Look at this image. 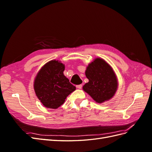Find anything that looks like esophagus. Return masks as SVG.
Masks as SVG:
<instances>
[{"label": "esophagus", "instance_id": "esophagus-1", "mask_svg": "<svg viewBox=\"0 0 152 152\" xmlns=\"http://www.w3.org/2000/svg\"><path fill=\"white\" fill-rule=\"evenodd\" d=\"M82 84L76 86V87H77V89H80L82 88Z\"/></svg>", "mask_w": 152, "mask_h": 152}]
</instances>
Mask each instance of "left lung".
I'll list each match as a JSON object with an SVG mask.
<instances>
[{"label": "left lung", "mask_w": 152, "mask_h": 152, "mask_svg": "<svg viewBox=\"0 0 152 152\" xmlns=\"http://www.w3.org/2000/svg\"><path fill=\"white\" fill-rule=\"evenodd\" d=\"M89 82L82 87L96 103L112 99L118 89V79L112 67L104 59L96 58L89 63L85 72Z\"/></svg>", "instance_id": "left-lung-1"}]
</instances>
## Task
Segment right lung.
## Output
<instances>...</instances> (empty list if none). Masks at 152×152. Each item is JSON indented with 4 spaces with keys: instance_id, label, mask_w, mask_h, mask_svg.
<instances>
[{
    "instance_id": "1",
    "label": "right lung",
    "mask_w": 152,
    "mask_h": 152,
    "mask_svg": "<svg viewBox=\"0 0 152 152\" xmlns=\"http://www.w3.org/2000/svg\"><path fill=\"white\" fill-rule=\"evenodd\" d=\"M65 68L61 61L54 59L45 63L37 74L34 82L35 93L45 107L57 109L76 89L64 75Z\"/></svg>"
}]
</instances>
